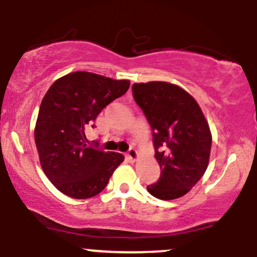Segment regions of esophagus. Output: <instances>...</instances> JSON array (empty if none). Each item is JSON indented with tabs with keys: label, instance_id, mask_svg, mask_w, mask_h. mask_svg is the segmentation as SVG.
<instances>
[{
	"label": "esophagus",
	"instance_id": "1",
	"mask_svg": "<svg viewBox=\"0 0 257 257\" xmlns=\"http://www.w3.org/2000/svg\"><path fill=\"white\" fill-rule=\"evenodd\" d=\"M138 157H139V156H138L137 150H135V149H131V150H129V151H128V158L131 159L132 162L137 161Z\"/></svg>",
	"mask_w": 257,
	"mask_h": 257
}]
</instances>
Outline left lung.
I'll return each mask as SVG.
<instances>
[{"label":"left lung","mask_w":257,"mask_h":257,"mask_svg":"<svg viewBox=\"0 0 257 257\" xmlns=\"http://www.w3.org/2000/svg\"><path fill=\"white\" fill-rule=\"evenodd\" d=\"M132 89L152 129L155 158L161 167V178L147 191L158 199L180 198L208 168L211 133L204 113L176 84L153 81L134 83Z\"/></svg>","instance_id":"1"}]
</instances>
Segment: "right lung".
Here are the masks:
<instances>
[{
    "instance_id": "add662e5",
    "label": "right lung",
    "mask_w": 257,
    "mask_h": 257,
    "mask_svg": "<svg viewBox=\"0 0 257 257\" xmlns=\"http://www.w3.org/2000/svg\"><path fill=\"white\" fill-rule=\"evenodd\" d=\"M129 85L128 79L77 71L57 79L46 93L35 143L44 174L61 193L75 199L96 196L124 161L120 153L88 147L84 132Z\"/></svg>"
}]
</instances>
